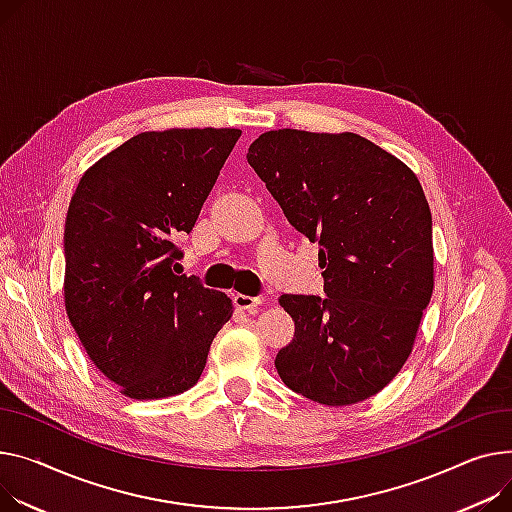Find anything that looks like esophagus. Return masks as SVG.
<instances>
[{"label": "esophagus", "mask_w": 512, "mask_h": 512, "mask_svg": "<svg viewBox=\"0 0 512 512\" xmlns=\"http://www.w3.org/2000/svg\"><path fill=\"white\" fill-rule=\"evenodd\" d=\"M261 302H263V300L257 298V296H247V294H236V296H234L236 309H243V311H253V309H257V306H259Z\"/></svg>", "instance_id": "obj_1"}]
</instances>
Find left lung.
I'll return each mask as SVG.
<instances>
[{
	"label": "left lung",
	"instance_id": "1",
	"mask_svg": "<svg viewBox=\"0 0 512 512\" xmlns=\"http://www.w3.org/2000/svg\"><path fill=\"white\" fill-rule=\"evenodd\" d=\"M249 164L319 243L325 298L282 294L280 379L323 405L377 395L410 358L434 288L432 214L414 170L358 133L265 131Z\"/></svg>",
	"mask_w": 512,
	"mask_h": 512
}]
</instances>
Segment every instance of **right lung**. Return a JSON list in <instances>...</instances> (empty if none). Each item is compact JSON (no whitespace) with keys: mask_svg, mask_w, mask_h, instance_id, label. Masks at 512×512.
Returning <instances> with one entry per match:
<instances>
[{"mask_svg":"<svg viewBox=\"0 0 512 512\" xmlns=\"http://www.w3.org/2000/svg\"><path fill=\"white\" fill-rule=\"evenodd\" d=\"M241 129L144 131L82 175L65 218V311L94 366L131 399L191 389L232 300L177 276Z\"/></svg>","mask_w":512,"mask_h":512,"instance_id":"obj_1","label":"right lung"}]
</instances>
